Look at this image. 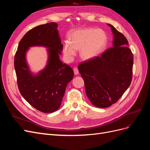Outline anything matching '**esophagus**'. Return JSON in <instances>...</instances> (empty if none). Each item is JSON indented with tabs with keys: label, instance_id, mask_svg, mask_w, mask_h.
I'll use <instances>...</instances> for the list:
<instances>
[{
	"label": "esophagus",
	"instance_id": "obj_1",
	"mask_svg": "<svg viewBox=\"0 0 150 150\" xmlns=\"http://www.w3.org/2000/svg\"><path fill=\"white\" fill-rule=\"evenodd\" d=\"M73 71H74L75 75H78L79 74V71H78V69L77 67H74L73 69Z\"/></svg>",
	"mask_w": 150,
	"mask_h": 150
}]
</instances>
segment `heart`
I'll return each mask as SVG.
<instances>
[{
    "mask_svg": "<svg viewBox=\"0 0 150 150\" xmlns=\"http://www.w3.org/2000/svg\"><path fill=\"white\" fill-rule=\"evenodd\" d=\"M106 42V35L102 30H79L71 35L70 43L64 42L63 52L68 59H71L75 55L76 50L81 49V57L84 59H91L102 51Z\"/></svg>",
    "mask_w": 150,
    "mask_h": 150,
    "instance_id": "1",
    "label": "heart"
}]
</instances>
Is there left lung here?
<instances>
[{
	"label": "left lung",
	"instance_id": "obj_1",
	"mask_svg": "<svg viewBox=\"0 0 150 150\" xmlns=\"http://www.w3.org/2000/svg\"><path fill=\"white\" fill-rule=\"evenodd\" d=\"M112 47L101 56L81 62L79 73L86 93L94 106L107 108L119 100L128 88L133 76V56L125 36L113 27Z\"/></svg>",
	"mask_w": 150,
	"mask_h": 150
}]
</instances>
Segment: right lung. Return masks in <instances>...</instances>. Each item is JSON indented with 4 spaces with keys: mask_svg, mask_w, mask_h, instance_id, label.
I'll return each mask as SVG.
<instances>
[{
    "mask_svg": "<svg viewBox=\"0 0 150 150\" xmlns=\"http://www.w3.org/2000/svg\"><path fill=\"white\" fill-rule=\"evenodd\" d=\"M55 22L40 25L30 29L22 38L14 57L18 88L31 106L42 112H52L60 107L66 86L74 77L72 68L63 64L59 54L63 49ZM48 48V64L37 75L31 72L25 60L30 47Z\"/></svg>",
    "mask_w": 150,
    "mask_h": 150,
    "instance_id": "add662e5",
    "label": "right lung"
}]
</instances>
